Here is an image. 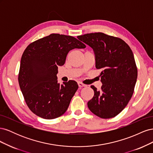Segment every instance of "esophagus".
I'll list each match as a JSON object with an SVG mask.
<instances>
[{"label": "esophagus", "instance_id": "1", "mask_svg": "<svg viewBox=\"0 0 153 153\" xmlns=\"http://www.w3.org/2000/svg\"><path fill=\"white\" fill-rule=\"evenodd\" d=\"M78 86H79L80 87H86V86H87L85 84H82V82H78Z\"/></svg>", "mask_w": 153, "mask_h": 153}]
</instances>
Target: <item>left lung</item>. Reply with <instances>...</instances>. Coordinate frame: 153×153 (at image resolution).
<instances>
[{
	"mask_svg": "<svg viewBox=\"0 0 153 153\" xmlns=\"http://www.w3.org/2000/svg\"><path fill=\"white\" fill-rule=\"evenodd\" d=\"M94 51L96 68L101 69V90L92 85L94 95L88 101L91 112L103 119L116 116L133 95L137 68L132 51L124 41L102 32L78 36Z\"/></svg>",
	"mask_w": 153,
	"mask_h": 153,
	"instance_id": "8db88e82",
	"label": "left lung"
}]
</instances>
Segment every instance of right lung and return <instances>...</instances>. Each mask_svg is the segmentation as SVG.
Returning <instances> with one entry per match:
<instances>
[{"label": "right lung", "mask_w": 153, "mask_h": 153, "mask_svg": "<svg viewBox=\"0 0 153 153\" xmlns=\"http://www.w3.org/2000/svg\"><path fill=\"white\" fill-rule=\"evenodd\" d=\"M85 45L74 37L52 34L30 43L23 53L18 82L32 112L45 119L65 113L78 88L74 80L57 82L58 66L65 63L68 52Z\"/></svg>", "instance_id": "1"}]
</instances>
